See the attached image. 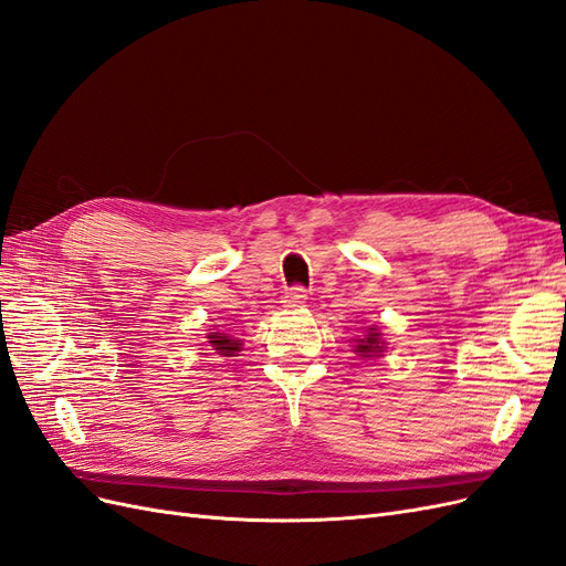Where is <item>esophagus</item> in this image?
I'll use <instances>...</instances> for the list:
<instances>
[{
    "mask_svg": "<svg viewBox=\"0 0 566 566\" xmlns=\"http://www.w3.org/2000/svg\"><path fill=\"white\" fill-rule=\"evenodd\" d=\"M306 302V290L304 287H290L287 293L283 295V304L290 306V310H295V306H302Z\"/></svg>",
    "mask_w": 566,
    "mask_h": 566,
    "instance_id": "34e87169",
    "label": "esophagus"
}]
</instances>
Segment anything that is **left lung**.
I'll return each instance as SVG.
<instances>
[{
  "label": "left lung",
  "mask_w": 566,
  "mask_h": 566,
  "mask_svg": "<svg viewBox=\"0 0 566 566\" xmlns=\"http://www.w3.org/2000/svg\"><path fill=\"white\" fill-rule=\"evenodd\" d=\"M354 352L358 354V356H364V358H370V356H382V352H385V342H382V333L378 331V328H370L366 331V335L361 337V339H356V347H354Z\"/></svg>",
  "instance_id": "8db88e82"
}]
</instances>
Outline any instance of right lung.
Instances as JSON below:
<instances>
[{"label": "right lung", "instance_id": "obj_1", "mask_svg": "<svg viewBox=\"0 0 566 566\" xmlns=\"http://www.w3.org/2000/svg\"><path fill=\"white\" fill-rule=\"evenodd\" d=\"M241 339H235L227 333H208V347L219 356H238L241 352Z\"/></svg>", "mask_w": 566, "mask_h": 566}]
</instances>
